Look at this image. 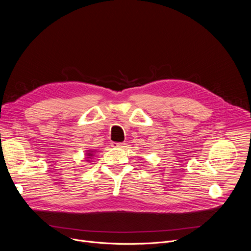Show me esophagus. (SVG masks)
<instances>
[{
    "instance_id": "34e87169",
    "label": "esophagus",
    "mask_w": 251,
    "mask_h": 251,
    "mask_svg": "<svg viewBox=\"0 0 251 251\" xmlns=\"http://www.w3.org/2000/svg\"><path fill=\"white\" fill-rule=\"evenodd\" d=\"M112 146H113V147H124V146H125V143H124V142H119V143L113 142V143H112Z\"/></svg>"
}]
</instances>
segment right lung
<instances>
[{
	"label": "right lung",
	"instance_id": "add662e5",
	"mask_svg": "<svg viewBox=\"0 0 251 251\" xmlns=\"http://www.w3.org/2000/svg\"><path fill=\"white\" fill-rule=\"evenodd\" d=\"M88 154H89V156H91V155H92V154H90V153H88ZM88 161H89V160H88Z\"/></svg>",
	"mask_w": 251,
	"mask_h": 251
}]
</instances>
